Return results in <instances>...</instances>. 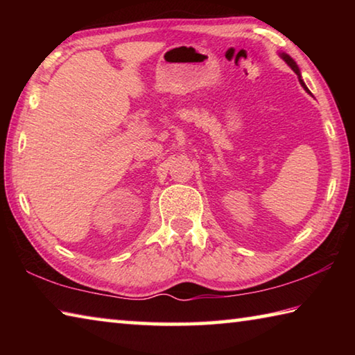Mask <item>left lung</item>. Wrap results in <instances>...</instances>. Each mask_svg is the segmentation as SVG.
Here are the masks:
<instances>
[{
    "mask_svg": "<svg viewBox=\"0 0 355 355\" xmlns=\"http://www.w3.org/2000/svg\"><path fill=\"white\" fill-rule=\"evenodd\" d=\"M279 56H280L282 59H284V61L288 64V67H290V69L294 71V73L297 75V78H299V83H300V86H302V87L305 89V91H307L309 94H311V92L309 91V87L305 86V83H304V80H302V75H300V70H299V67H297V64L294 62V59H293L290 55H286V53H279Z\"/></svg>",
    "mask_w": 355,
    "mask_h": 355,
    "instance_id": "8db88e82",
    "label": "left lung"
}]
</instances>
